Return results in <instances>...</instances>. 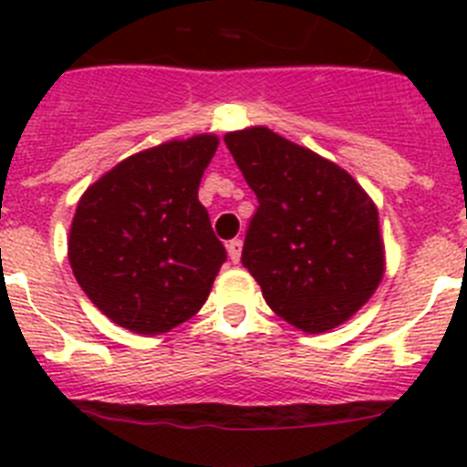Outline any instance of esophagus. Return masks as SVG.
Returning a JSON list of instances; mask_svg holds the SVG:
<instances>
[{"label":"esophagus","instance_id":"34e87169","mask_svg":"<svg viewBox=\"0 0 467 467\" xmlns=\"http://www.w3.org/2000/svg\"><path fill=\"white\" fill-rule=\"evenodd\" d=\"M226 250H229V259L234 264L241 262V253H243V241L241 238H234V241L226 243Z\"/></svg>","mask_w":467,"mask_h":467}]
</instances>
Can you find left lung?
Segmentation results:
<instances>
[{"label": "left lung", "mask_w": 467, "mask_h": 467, "mask_svg": "<svg viewBox=\"0 0 467 467\" xmlns=\"http://www.w3.org/2000/svg\"><path fill=\"white\" fill-rule=\"evenodd\" d=\"M224 142L257 193L241 262L266 304L311 334L348 320L383 278L372 198L344 168L269 128L226 133Z\"/></svg>", "instance_id": "obj_1"}]
</instances>
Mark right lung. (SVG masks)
<instances>
[{
  "mask_svg": "<svg viewBox=\"0 0 467 467\" xmlns=\"http://www.w3.org/2000/svg\"><path fill=\"white\" fill-rule=\"evenodd\" d=\"M217 144L193 135L128 156L77 205L67 243L74 278L130 332L161 334L189 320L226 262L198 201Z\"/></svg>",
  "mask_w": 467,
  "mask_h": 467,
  "instance_id": "1",
  "label": "right lung"
}]
</instances>
